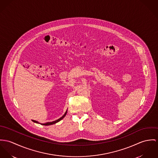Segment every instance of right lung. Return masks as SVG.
Wrapping results in <instances>:
<instances>
[{
    "label": "right lung",
    "mask_w": 158,
    "mask_h": 158,
    "mask_svg": "<svg viewBox=\"0 0 158 158\" xmlns=\"http://www.w3.org/2000/svg\"><path fill=\"white\" fill-rule=\"evenodd\" d=\"M67 113V111L65 113V114H64L61 118H60L59 119H58L57 120H56V121H54L50 122V123H40V124H41V125H53V124H54V123H58V122H59L60 121H61V120H62V119L65 116V115H66ZM32 121H33V122H34V123H40L39 122H37V121H35V120H32Z\"/></svg>",
    "instance_id": "right-lung-1"
}]
</instances>
